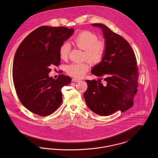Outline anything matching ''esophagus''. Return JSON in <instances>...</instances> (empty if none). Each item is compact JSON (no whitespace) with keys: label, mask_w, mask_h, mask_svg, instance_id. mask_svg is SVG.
<instances>
[{"label":"esophagus","mask_w":158,"mask_h":158,"mask_svg":"<svg viewBox=\"0 0 158 158\" xmlns=\"http://www.w3.org/2000/svg\"><path fill=\"white\" fill-rule=\"evenodd\" d=\"M72 81H73V82H78V81H80V80L76 79V78H72Z\"/></svg>","instance_id":"obj_1"}]
</instances>
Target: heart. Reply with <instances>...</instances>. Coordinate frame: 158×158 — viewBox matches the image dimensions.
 Listing matches in <instances>:
<instances>
[{
  "mask_svg": "<svg viewBox=\"0 0 158 158\" xmlns=\"http://www.w3.org/2000/svg\"><path fill=\"white\" fill-rule=\"evenodd\" d=\"M73 43L79 48L84 50V58L92 64L100 63L105 55L106 45L103 41H98V36L89 31L80 32L73 40ZM70 46L64 43L60 49V56L63 60L68 57ZM89 70L87 63H72L66 66V72L70 75L81 78Z\"/></svg>",
  "mask_w": 158,
  "mask_h": 158,
  "instance_id": "heart-1",
  "label": "heart"
}]
</instances>
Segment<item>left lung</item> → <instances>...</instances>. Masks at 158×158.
I'll list each match as a JSON object with an SVG mask.
<instances>
[{"label":"left lung","instance_id":"1","mask_svg":"<svg viewBox=\"0 0 158 158\" xmlns=\"http://www.w3.org/2000/svg\"><path fill=\"white\" fill-rule=\"evenodd\" d=\"M92 26L102 29L106 51L102 61L94 66L91 73L103 77L106 84L86 81L88 89L84 98L86 105L94 113L103 116L118 110L124 112L133 105L137 92L138 72L135 53L124 38L106 25L93 23Z\"/></svg>","mask_w":158,"mask_h":158}]
</instances>
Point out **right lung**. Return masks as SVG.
<instances>
[{"instance_id":"obj_1","label":"right lung","mask_w":158,"mask_h":158,"mask_svg":"<svg viewBox=\"0 0 158 158\" xmlns=\"http://www.w3.org/2000/svg\"><path fill=\"white\" fill-rule=\"evenodd\" d=\"M74 32L73 28L41 26L30 33L19 45L13 63V79L18 96L31 113L48 115L62 102L61 88L71 78L48 75L50 66L60 64V49Z\"/></svg>"}]
</instances>
